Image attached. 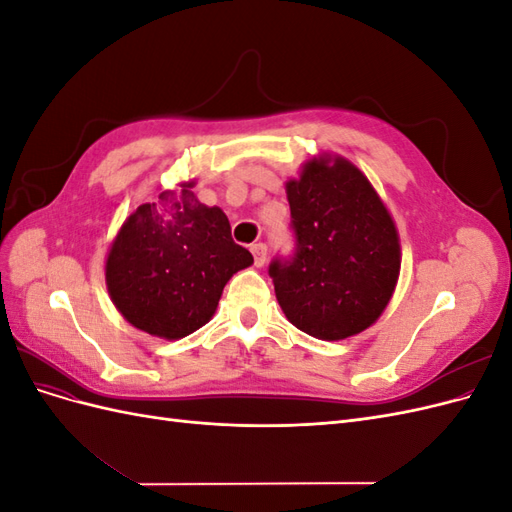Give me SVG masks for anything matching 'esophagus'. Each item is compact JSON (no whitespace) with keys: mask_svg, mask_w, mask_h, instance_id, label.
<instances>
[{"mask_svg":"<svg viewBox=\"0 0 512 512\" xmlns=\"http://www.w3.org/2000/svg\"><path fill=\"white\" fill-rule=\"evenodd\" d=\"M252 254H254V265L256 267H262L267 262V245L265 243H254L252 247Z\"/></svg>","mask_w":512,"mask_h":512,"instance_id":"obj_1","label":"esophagus"}]
</instances>
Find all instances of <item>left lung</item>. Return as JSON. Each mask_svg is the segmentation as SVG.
I'll return each mask as SVG.
<instances>
[{
  "label": "left lung",
  "instance_id": "obj_1",
  "mask_svg": "<svg viewBox=\"0 0 512 512\" xmlns=\"http://www.w3.org/2000/svg\"><path fill=\"white\" fill-rule=\"evenodd\" d=\"M286 194L294 252L269 265L286 318L327 342L365 331L389 305L399 275L389 211L342 158L309 160Z\"/></svg>",
  "mask_w": 512,
  "mask_h": 512
}]
</instances>
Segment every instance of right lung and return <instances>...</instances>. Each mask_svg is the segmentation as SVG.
<instances>
[{
  "label": "right lung",
  "mask_w": 512,
  "mask_h": 512,
  "mask_svg": "<svg viewBox=\"0 0 512 512\" xmlns=\"http://www.w3.org/2000/svg\"><path fill=\"white\" fill-rule=\"evenodd\" d=\"M188 185L138 207L106 258V286L136 329L181 339L215 314L226 282L254 258L232 241L218 207L198 203Z\"/></svg>",
  "instance_id": "add662e5"
}]
</instances>
